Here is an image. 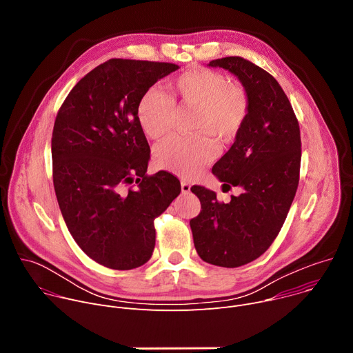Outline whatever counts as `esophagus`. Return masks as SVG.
<instances>
[{"label":"esophagus","mask_w":353,"mask_h":353,"mask_svg":"<svg viewBox=\"0 0 353 353\" xmlns=\"http://www.w3.org/2000/svg\"><path fill=\"white\" fill-rule=\"evenodd\" d=\"M190 188H191L190 183L185 181V180H183V181H181V191H183L184 194H187V192H190Z\"/></svg>","instance_id":"esophagus-1"}]
</instances>
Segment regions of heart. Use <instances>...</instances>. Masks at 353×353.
Instances as JSON below:
<instances>
[{
  "label": "heart",
  "mask_w": 353,
  "mask_h": 353,
  "mask_svg": "<svg viewBox=\"0 0 353 353\" xmlns=\"http://www.w3.org/2000/svg\"><path fill=\"white\" fill-rule=\"evenodd\" d=\"M192 108L190 128L194 135L173 137L158 146L159 168L183 177L196 174L215 158L214 137L232 142L243 128L251 109L248 90L215 70L194 68L168 83V90L149 89L141 97L137 116L142 131L152 139L168 137L176 123V108Z\"/></svg>",
  "instance_id": "1"
}]
</instances>
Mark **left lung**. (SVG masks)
<instances>
[{
    "label": "left lung",
    "instance_id": "1",
    "mask_svg": "<svg viewBox=\"0 0 353 353\" xmlns=\"http://www.w3.org/2000/svg\"><path fill=\"white\" fill-rule=\"evenodd\" d=\"M210 65L233 72L250 93V114L212 168L223 185L243 192L225 204L214 191L192 185L201 212L190 226L201 259L236 268L263 256L283 226L299 185L300 128L286 93L265 70L239 56Z\"/></svg>",
    "mask_w": 353,
    "mask_h": 353
}]
</instances>
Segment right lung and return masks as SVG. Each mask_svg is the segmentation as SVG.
Listing matches in <instances>:
<instances>
[{"label": "right lung", "instance_id": "1", "mask_svg": "<svg viewBox=\"0 0 353 353\" xmlns=\"http://www.w3.org/2000/svg\"><path fill=\"white\" fill-rule=\"evenodd\" d=\"M177 64L112 59L68 93L53 128V184L65 225L83 253L112 270L152 257L155 219L180 194L169 172L146 174L150 149L137 109Z\"/></svg>", "mask_w": 353, "mask_h": 353}]
</instances>
